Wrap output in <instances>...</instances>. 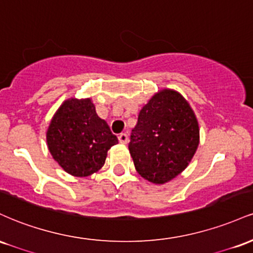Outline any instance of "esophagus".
I'll use <instances>...</instances> for the list:
<instances>
[{
  "label": "esophagus",
  "instance_id": "1",
  "mask_svg": "<svg viewBox=\"0 0 253 253\" xmlns=\"http://www.w3.org/2000/svg\"><path fill=\"white\" fill-rule=\"evenodd\" d=\"M118 138L121 144H127V140H128V136H127L126 133H121V134H119Z\"/></svg>",
  "mask_w": 253,
  "mask_h": 253
}]
</instances>
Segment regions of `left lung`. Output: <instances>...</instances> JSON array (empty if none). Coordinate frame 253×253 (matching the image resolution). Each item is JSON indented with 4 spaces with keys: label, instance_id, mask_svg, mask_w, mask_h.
I'll use <instances>...</instances> for the list:
<instances>
[{
    "label": "left lung",
    "instance_id": "obj_1",
    "mask_svg": "<svg viewBox=\"0 0 253 253\" xmlns=\"http://www.w3.org/2000/svg\"><path fill=\"white\" fill-rule=\"evenodd\" d=\"M199 143V121L189 102L164 88L141 108L128 150L139 175L164 184L185 170Z\"/></svg>",
    "mask_w": 253,
    "mask_h": 253
}]
</instances>
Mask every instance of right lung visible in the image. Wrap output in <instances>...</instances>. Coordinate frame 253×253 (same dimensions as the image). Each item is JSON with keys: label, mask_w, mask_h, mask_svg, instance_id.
Returning <instances> with one entry per match:
<instances>
[{"label": "right lung", "mask_w": 253, "mask_h": 253, "mask_svg": "<svg viewBox=\"0 0 253 253\" xmlns=\"http://www.w3.org/2000/svg\"><path fill=\"white\" fill-rule=\"evenodd\" d=\"M46 141L54 161L75 177L97 172L108 150L119 143L89 97H71L60 104L46 130Z\"/></svg>", "instance_id": "obj_1"}]
</instances>
